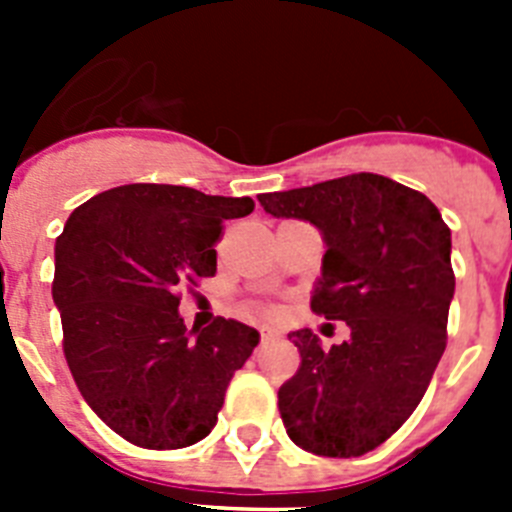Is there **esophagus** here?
I'll return each instance as SVG.
<instances>
[{
  "label": "esophagus",
  "mask_w": 512,
  "mask_h": 512,
  "mask_svg": "<svg viewBox=\"0 0 512 512\" xmlns=\"http://www.w3.org/2000/svg\"><path fill=\"white\" fill-rule=\"evenodd\" d=\"M277 338H279V333H277V330H264V333H261V343L277 341Z\"/></svg>",
  "instance_id": "1"
}]
</instances>
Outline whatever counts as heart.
<instances>
[{
	"mask_svg": "<svg viewBox=\"0 0 512 512\" xmlns=\"http://www.w3.org/2000/svg\"><path fill=\"white\" fill-rule=\"evenodd\" d=\"M251 310L256 312V315H274V312H277L271 305H264V302H256V305H251Z\"/></svg>",
	"mask_w": 512,
	"mask_h": 512,
	"instance_id": "b5f03b06",
	"label": "heart"
}]
</instances>
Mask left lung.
<instances>
[{
	"label": "left lung",
	"instance_id": "obj_1",
	"mask_svg": "<svg viewBox=\"0 0 512 512\" xmlns=\"http://www.w3.org/2000/svg\"><path fill=\"white\" fill-rule=\"evenodd\" d=\"M259 202L320 228L328 251L310 307L351 328L330 351L307 328L289 333L302 361L279 387L284 428L310 454H366L413 415L446 348L449 225L425 194L366 171Z\"/></svg>",
	"mask_w": 512,
	"mask_h": 512
}]
</instances>
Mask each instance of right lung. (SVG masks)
Masks as SVG:
<instances>
[{
    "label": "right lung",
    "instance_id": "right-lung-1",
    "mask_svg": "<svg viewBox=\"0 0 512 512\" xmlns=\"http://www.w3.org/2000/svg\"><path fill=\"white\" fill-rule=\"evenodd\" d=\"M251 197L125 184L71 212L56 241L63 356L89 408L140 449H184L215 428L225 390L259 343L238 320L187 333L179 289L215 277L225 220Z\"/></svg>",
    "mask_w": 512,
    "mask_h": 512
}]
</instances>
